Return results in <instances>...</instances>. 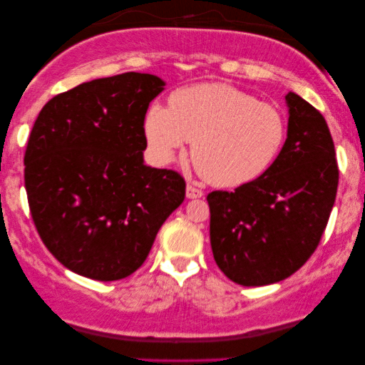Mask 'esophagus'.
I'll list each match as a JSON object with an SVG mask.
<instances>
[{
  "label": "esophagus",
  "mask_w": 365,
  "mask_h": 365,
  "mask_svg": "<svg viewBox=\"0 0 365 365\" xmlns=\"http://www.w3.org/2000/svg\"><path fill=\"white\" fill-rule=\"evenodd\" d=\"M186 196H187L189 199H197V197H202L204 192H202L199 187L192 186V184H187V187H186Z\"/></svg>",
  "instance_id": "1"
}]
</instances>
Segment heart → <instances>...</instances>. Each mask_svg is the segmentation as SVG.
Returning a JSON list of instances; mask_svg holds the SVG:
<instances>
[{"label": "heart", "mask_w": 365, "mask_h": 365, "mask_svg": "<svg viewBox=\"0 0 365 365\" xmlns=\"http://www.w3.org/2000/svg\"><path fill=\"white\" fill-rule=\"evenodd\" d=\"M144 134L158 163H169L186 141L199 174L214 186L236 187L262 176L286 143L282 113L226 83L181 88L169 109L153 104Z\"/></svg>", "instance_id": "heart-1"}]
</instances>
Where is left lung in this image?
I'll return each instance as SVG.
<instances>
[{"label":"left lung","mask_w":365,"mask_h":365,"mask_svg":"<svg viewBox=\"0 0 365 365\" xmlns=\"http://www.w3.org/2000/svg\"><path fill=\"white\" fill-rule=\"evenodd\" d=\"M287 139L262 176L234 192L207 194L214 261L241 286L292 276L316 251L334 201L339 168L326 119L289 93Z\"/></svg>","instance_id":"1"}]
</instances>
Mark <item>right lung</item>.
I'll list each match as a JSON object with an SVG mask.
<instances>
[{
  "label": "right lung",
  "mask_w": 365,
  "mask_h": 365,
  "mask_svg": "<svg viewBox=\"0 0 365 365\" xmlns=\"http://www.w3.org/2000/svg\"><path fill=\"white\" fill-rule=\"evenodd\" d=\"M164 81L123 73L44 104L24 153V187L48 251L79 276L118 281L143 266L186 197L173 169L149 168L144 118Z\"/></svg>",
  "instance_id": "obj_1"
}]
</instances>
